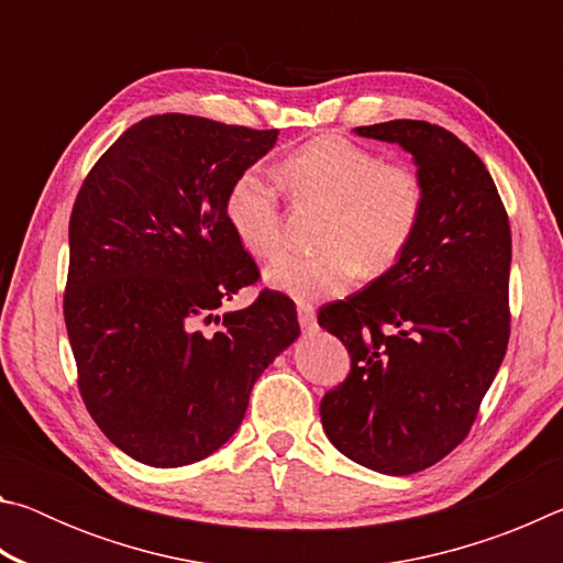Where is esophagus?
<instances>
[{"label": "esophagus", "instance_id": "obj_1", "mask_svg": "<svg viewBox=\"0 0 563 563\" xmlns=\"http://www.w3.org/2000/svg\"><path fill=\"white\" fill-rule=\"evenodd\" d=\"M298 320L302 330H312L316 328V308L310 302H300L298 305Z\"/></svg>", "mask_w": 563, "mask_h": 563}]
</instances>
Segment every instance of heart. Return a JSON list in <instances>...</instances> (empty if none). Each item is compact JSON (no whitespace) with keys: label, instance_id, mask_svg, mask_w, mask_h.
I'll use <instances>...</instances> for the list:
<instances>
[{"label":"heart","instance_id":"1","mask_svg":"<svg viewBox=\"0 0 563 563\" xmlns=\"http://www.w3.org/2000/svg\"><path fill=\"white\" fill-rule=\"evenodd\" d=\"M283 176L302 201L328 208L318 255H280L265 268L268 288L295 300H322L347 290L360 268L379 275L412 243L424 213V186L412 168L389 164L373 148L320 136L283 161ZM225 221L247 253L273 258L283 247L278 194L258 168L233 178Z\"/></svg>","mask_w":563,"mask_h":563}]
</instances>
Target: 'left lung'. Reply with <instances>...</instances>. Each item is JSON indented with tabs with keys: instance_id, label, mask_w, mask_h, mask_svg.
<instances>
[{
	"instance_id": "left-lung-1",
	"label": "left lung",
	"mask_w": 563,
	"mask_h": 563,
	"mask_svg": "<svg viewBox=\"0 0 563 563\" xmlns=\"http://www.w3.org/2000/svg\"><path fill=\"white\" fill-rule=\"evenodd\" d=\"M355 133L412 154L424 213L393 268L318 312L350 352V375L322 397L320 419L347 460L405 476L470 434L497 377L511 322V231L487 166L454 133L412 119Z\"/></svg>"
}]
</instances>
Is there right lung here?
<instances>
[{
    "label": "right lung",
    "instance_id": "1",
    "mask_svg": "<svg viewBox=\"0 0 563 563\" xmlns=\"http://www.w3.org/2000/svg\"><path fill=\"white\" fill-rule=\"evenodd\" d=\"M275 139L278 129L148 117L121 133L76 196L64 320L79 393L136 462L170 470L221 450L255 379L300 335L295 302L275 290L203 330L258 280L223 201Z\"/></svg>",
    "mask_w": 563,
    "mask_h": 563
}]
</instances>
